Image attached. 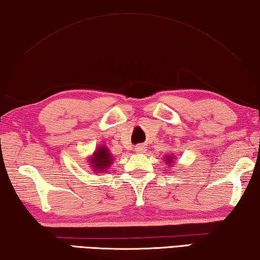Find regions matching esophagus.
Returning <instances> with one entry per match:
<instances>
[{"mask_svg": "<svg viewBox=\"0 0 260 260\" xmlns=\"http://www.w3.org/2000/svg\"><path fill=\"white\" fill-rule=\"evenodd\" d=\"M145 150H146V147H145V145H143V144H141V145H138V146H136V152H137V153L145 152Z\"/></svg>", "mask_w": 260, "mask_h": 260, "instance_id": "1", "label": "esophagus"}]
</instances>
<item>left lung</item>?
Segmentation results:
<instances>
[{
  "instance_id": "1",
  "label": "left lung",
  "mask_w": 260,
  "mask_h": 260,
  "mask_svg": "<svg viewBox=\"0 0 260 260\" xmlns=\"http://www.w3.org/2000/svg\"><path fill=\"white\" fill-rule=\"evenodd\" d=\"M165 160L167 161V164H170V165H172V162H173V155H171V157H169V155H167Z\"/></svg>"
}]
</instances>
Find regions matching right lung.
Here are the masks:
<instances>
[{
	"mask_svg": "<svg viewBox=\"0 0 260 260\" xmlns=\"http://www.w3.org/2000/svg\"><path fill=\"white\" fill-rule=\"evenodd\" d=\"M113 158H111L110 151L105 145H101L94 151L90 158V165L94 167L93 170L96 172H103L110 166Z\"/></svg>",
	"mask_w": 260,
	"mask_h": 260,
	"instance_id": "right-lung-1",
	"label": "right lung"
}]
</instances>
